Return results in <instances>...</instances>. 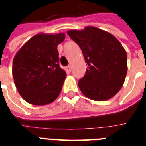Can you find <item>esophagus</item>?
Returning <instances> with one entry per match:
<instances>
[{"label":"esophagus","instance_id":"34e87169","mask_svg":"<svg viewBox=\"0 0 146 146\" xmlns=\"http://www.w3.org/2000/svg\"><path fill=\"white\" fill-rule=\"evenodd\" d=\"M65 70H66V71L67 73H70V71H71V66H66V68H65Z\"/></svg>","mask_w":146,"mask_h":146}]
</instances>
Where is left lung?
Wrapping results in <instances>:
<instances>
[{"label": "left lung", "instance_id": "1", "mask_svg": "<svg viewBox=\"0 0 146 146\" xmlns=\"http://www.w3.org/2000/svg\"><path fill=\"white\" fill-rule=\"evenodd\" d=\"M67 33L79 45L88 66L78 81L80 91L95 101L113 97L122 88L127 71V54L121 44L111 33L94 27Z\"/></svg>", "mask_w": 146, "mask_h": 146}]
</instances>
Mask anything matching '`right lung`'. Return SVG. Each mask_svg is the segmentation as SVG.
Instances as JSON below:
<instances>
[{
    "label": "right lung",
    "instance_id": "right-lung-1",
    "mask_svg": "<svg viewBox=\"0 0 146 146\" xmlns=\"http://www.w3.org/2000/svg\"><path fill=\"white\" fill-rule=\"evenodd\" d=\"M64 33L36 34L15 54L12 63L15 84L30 104L46 105L59 95L66 73L59 66L58 45Z\"/></svg>",
    "mask_w": 146,
    "mask_h": 146
}]
</instances>
